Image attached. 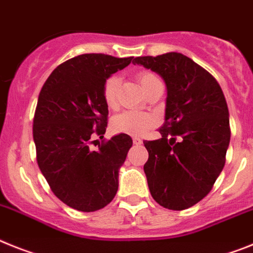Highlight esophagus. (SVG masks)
Here are the masks:
<instances>
[{
	"label": "esophagus",
	"mask_w": 253,
	"mask_h": 253,
	"mask_svg": "<svg viewBox=\"0 0 253 253\" xmlns=\"http://www.w3.org/2000/svg\"><path fill=\"white\" fill-rule=\"evenodd\" d=\"M133 144H136V145H140V144L143 143V140L140 139V137H133Z\"/></svg>",
	"instance_id": "esophagus-1"
}]
</instances>
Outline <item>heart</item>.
<instances>
[{
    "instance_id": "b5f03b06",
    "label": "heart",
    "mask_w": 253,
    "mask_h": 253,
    "mask_svg": "<svg viewBox=\"0 0 253 253\" xmlns=\"http://www.w3.org/2000/svg\"><path fill=\"white\" fill-rule=\"evenodd\" d=\"M140 86L143 87L144 92L153 86L156 82H159V78L156 74L149 71H140L136 74ZM118 87H120V78L117 76H110L103 86V97L109 109H116L118 105ZM158 123L157 116L146 112H137V110H126L120 113L112 120V130L117 133H127L132 136H141L144 133L154 127Z\"/></svg>"
}]
</instances>
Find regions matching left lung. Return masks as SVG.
I'll return each instance as SVG.
<instances>
[{
	"label": "left lung",
	"mask_w": 253,
	"mask_h": 253,
	"mask_svg": "<svg viewBox=\"0 0 253 253\" xmlns=\"http://www.w3.org/2000/svg\"><path fill=\"white\" fill-rule=\"evenodd\" d=\"M133 63L158 73L167 87L162 137L144 141L150 194L165 209L186 210L211 192L224 169L228 104L213 76L180 52L139 56Z\"/></svg>",
	"instance_id": "obj_1"
}]
</instances>
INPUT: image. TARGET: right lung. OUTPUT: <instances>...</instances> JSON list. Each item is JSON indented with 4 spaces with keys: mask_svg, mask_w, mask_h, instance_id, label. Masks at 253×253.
<instances>
[{
    "mask_svg": "<svg viewBox=\"0 0 253 253\" xmlns=\"http://www.w3.org/2000/svg\"><path fill=\"white\" fill-rule=\"evenodd\" d=\"M131 61L132 56L78 55L55 68L38 96L33 118L38 167L52 193L78 211L103 209L118 190V171L132 139L120 133L96 150L90 149V139H101L107 130L104 82Z\"/></svg>",
    "mask_w": 253,
    "mask_h": 253,
    "instance_id": "1",
    "label": "right lung"
}]
</instances>
